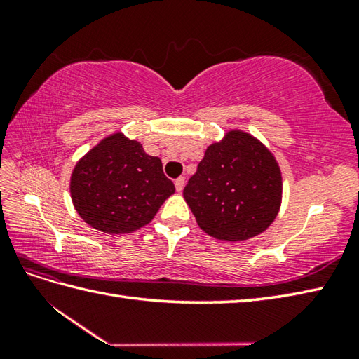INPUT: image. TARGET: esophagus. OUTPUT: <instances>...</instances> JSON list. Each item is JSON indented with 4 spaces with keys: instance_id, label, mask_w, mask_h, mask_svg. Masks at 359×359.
<instances>
[{
    "instance_id": "esophagus-1",
    "label": "esophagus",
    "mask_w": 359,
    "mask_h": 359,
    "mask_svg": "<svg viewBox=\"0 0 359 359\" xmlns=\"http://www.w3.org/2000/svg\"><path fill=\"white\" fill-rule=\"evenodd\" d=\"M174 185H175V189H177V191L180 193L182 189H184V187H185V177H177V179H175Z\"/></svg>"
}]
</instances>
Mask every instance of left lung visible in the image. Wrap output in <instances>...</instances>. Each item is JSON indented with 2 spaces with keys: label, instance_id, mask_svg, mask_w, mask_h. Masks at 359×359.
<instances>
[{
  "label": "left lung",
  "instance_id": "obj_1",
  "mask_svg": "<svg viewBox=\"0 0 359 359\" xmlns=\"http://www.w3.org/2000/svg\"><path fill=\"white\" fill-rule=\"evenodd\" d=\"M196 222L216 239L239 242L264 233L282 202V174L265 144L241 129L205 151L184 189Z\"/></svg>",
  "mask_w": 359,
  "mask_h": 359
}]
</instances>
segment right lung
Returning a JSON list of instances; mask_svg holds the SVG:
<instances>
[{"instance_id": "1", "label": "right lung", "mask_w": 359, "mask_h": 359, "mask_svg": "<svg viewBox=\"0 0 359 359\" xmlns=\"http://www.w3.org/2000/svg\"><path fill=\"white\" fill-rule=\"evenodd\" d=\"M71 197L85 222L106 234H126L149 224L174 194L162 160L148 156L140 142L114 133L74 166Z\"/></svg>"}]
</instances>
